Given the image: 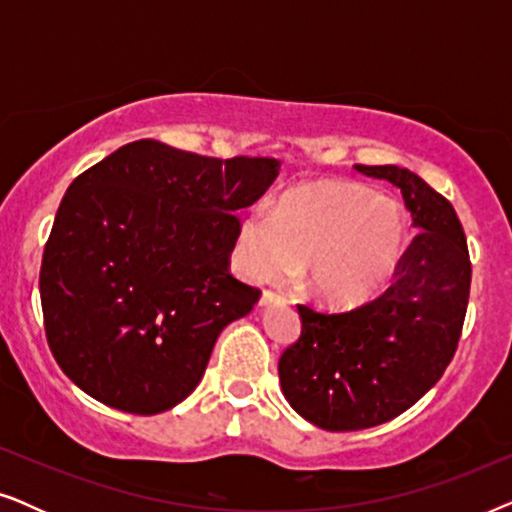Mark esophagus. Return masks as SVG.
I'll return each instance as SVG.
<instances>
[{"label": "esophagus", "instance_id": "34e87169", "mask_svg": "<svg viewBox=\"0 0 512 512\" xmlns=\"http://www.w3.org/2000/svg\"><path fill=\"white\" fill-rule=\"evenodd\" d=\"M272 303H284V296H279V293H275V291H263V296H261V300H258V305L268 307Z\"/></svg>", "mask_w": 512, "mask_h": 512}]
</instances>
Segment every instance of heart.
<instances>
[{
	"label": "heart",
	"instance_id": "heart-1",
	"mask_svg": "<svg viewBox=\"0 0 512 512\" xmlns=\"http://www.w3.org/2000/svg\"><path fill=\"white\" fill-rule=\"evenodd\" d=\"M410 240V216L396 198L354 181H317L284 193L272 214H244L237 254L254 282H284L305 263L314 298L354 307L391 282Z\"/></svg>",
	"mask_w": 512,
	"mask_h": 512
}]
</instances>
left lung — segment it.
Masks as SVG:
<instances>
[{"label": "left lung", "instance_id": "obj_1", "mask_svg": "<svg viewBox=\"0 0 512 512\" xmlns=\"http://www.w3.org/2000/svg\"><path fill=\"white\" fill-rule=\"evenodd\" d=\"M401 188L419 230L382 296L349 312L298 305L300 338L279 359L291 408L326 431H359L412 408L450 366L471 293L459 216L415 172L354 165Z\"/></svg>", "mask_w": 512, "mask_h": 512}]
</instances>
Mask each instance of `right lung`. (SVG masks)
Here are the masks:
<instances>
[{
    "mask_svg": "<svg viewBox=\"0 0 512 512\" xmlns=\"http://www.w3.org/2000/svg\"><path fill=\"white\" fill-rule=\"evenodd\" d=\"M275 158L125 144L67 188L41 258L48 347L109 408L158 415L198 387L214 342L261 291L230 275L240 219Z\"/></svg>",
    "mask_w": 512,
    "mask_h": 512,
    "instance_id": "1",
    "label": "right lung"
}]
</instances>
